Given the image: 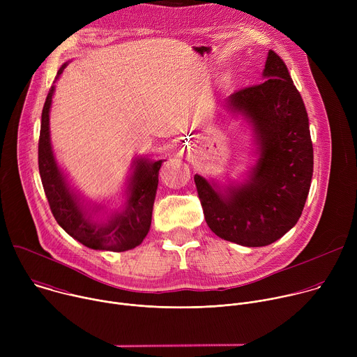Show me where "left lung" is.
Masks as SVG:
<instances>
[{"mask_svg":"<svg viewBox=\"0 0 357 357\" xmlns=\"http://www.w3.org/2000/svg\"><path fill=\"white\" fill-rule=\"evenodd\" d=\"M264 82L226 98L256 135L259 160L241 185L222 189L195 175L197 196L211 230L227 241L263 247L291 230L301 218L314 172L308 113L284 61L270 50Z\"/></svg>","mask_w":357,"mask_h":357,"instance_id":"obj_1","label":"left lung"}]
</instances>
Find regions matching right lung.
<instances>
[{
    "label": "right lung",
    "instance_id": "right-lung-1",
    "mask_svg": "<svg viewBox=\"0 0 357 357\" xmlns=\"http://www.w3.org/2000/svg\"><path fill=\"white\" fill-rule=\"evenodd\" d=\"M68 63L58 70L56 79ZM55 87L49 89L42 110L40 134L38 144L39 174L47 197L50 211L59 226L75 240L93 250L126 251L142 243L149 231L152 208L158 188V172L164 160L151 161L138 158L126 190L127 199L123 208L112 213L105 222H94L80 197L70 188L66 176L59 168L52 145H50L49 112ZM101 206L93 208L100 212Z\"/></svg>",
    "mask_w": 357,
    "mask_h": 357
}]
</instances>
